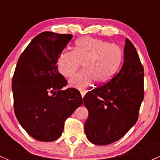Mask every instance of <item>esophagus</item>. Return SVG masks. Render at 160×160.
<instances>
[{"mask_svg": "<svg viewBox=\"0 0 160 160\" xmlns=\"http://www.w3.org/2000/svg\"><path fill=\"white\" fill-rule=\"evenodd\" d=\"M80 93H81V96H82V98H83V97H84L85 93H86V91H84V90H82V91H80Z\"/></svg>", "mask_w": 160, "mask_h": 160, "instance_id": "obj_1", "label": "esophagus"}]
</instances>
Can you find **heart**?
<instances>
[{
    "mask_svg": "<svg viewBox=\"0 0 160 160\" xmlns=\"http://www.w3.org/2000/svg\"><path fill=\"white\" fill-rule=\"evenodd\" d=\"M122 49L115 45L92 37H83L76 41L75 50L65 49L57 60L59 72L70 78L83 64V71L70 80V86L83 90L94 81L104 84L111 80L120 66Z\"/></svg>",
    "mask_w": 160,
    "mask_h": 160,
    "instance_id": "b5f03b06",
    "label": "heart"
}]
</instances>
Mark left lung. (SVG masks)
Segmentation results:
<instances>
[{
	"label": "left lung",
	"mask_w": 160,
	"mask_h": 160,
	"mask_svg": "<svg viewBox=\"0 0 160 160\" xmlns=\"http://www.w3.org/2000/svg\"><path fill=\"white\" fill-rule=\"evenodd\" d=\"M143 99L144 68L135 46L126 38L118 72L83 98L89 112L84 125L88 140L105 146L120 139L136 123Z\"/></svg>",
	"instance_id": "1"
}]
</instances>
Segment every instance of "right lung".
<instances>
[{
  "mask_svg": "<svg viewBox=\"0 0 160 160\" xmlns=\"http://www.w3.org/2000/svg\"><path fill=\"white\" fill-rule=\"evenodd\" d=\"M72 38L70 34L42 32L18 60L12 78L14 114L27 133L38 141L59 138L65 121L83 104L78 90H61L67 81L57 70L59 54Z\"/></svg>",
  "mask_w": 160,
  "mask_h": 160,
  "instance_id": "right-lung-1",
  "label": "right lung"
}]
</instances>
